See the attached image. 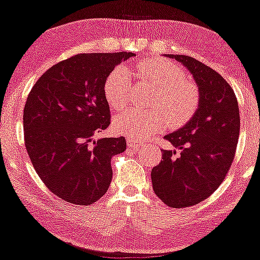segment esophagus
<instances>
[{"label": "esophagus", "mask_w": 260, "mask_h": 260, "mask_svg": "<svg viewBox=\"0 0 260 260\" xmlns=\"http://www.w3.org/2000/svg\"><path fill=\"white\" fill-rule=\"evenodd\" d=\"M127 144H128V146H129V148H132L134 150H139L143 146V144L138 142V140H132V139H128Z\"/></svg>", "instance_id": "obj_1"}]
</instances>
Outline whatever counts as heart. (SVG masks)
Listing matches in <instances>:
<instances>
[{
    "mask_svg": "<svg viewBox=\"0 0 260 260\" xmlns=\"http://www.w3.org/2000/svg\"><path fill=\"white\" fill-rule=\"evenodd\" d=\"M139 76L155 89L150 102L151 111L127 110L114 120V131L128 138L143 140L151 133L160 132L166 124L179 127L185 124L199 108L198 86L185 79L181 68L161 58H151L137 65ZM104 95L109 106L120 110L127 104L129 79L124 69L116 68L106 77Z\"/></svg>",
    "mask_w": 260,
    "mask_h": 260,
    "instance_id": "1",
    "label": "heart"
}]
</instances>
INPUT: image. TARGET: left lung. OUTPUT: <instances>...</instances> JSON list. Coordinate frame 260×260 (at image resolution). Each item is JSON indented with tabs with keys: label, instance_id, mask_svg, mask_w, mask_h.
Returning a JSON list of instances; mask_svg holds the SVG:
<instances>
[{
	"label": "left lung",
	"instance_id": "8db88e82",
	"mask_svg": "<svg viewBox=\"0 0 260 260\" xmlns=\"http://www.w3.org/2000/svg\"><path fill=\"white\" fill-rule=\"evenodd\" d=\"M192 75L199 87V108L180 129L166 134L174 148L162 150L151 171L152 189L172 208L198 205L211 196L230 170L240 134L235 93L217 71L192 57L167 54Z\"/></svg>",
	"mask_w": 260,
	"mask_h": 260
}]
</instances>
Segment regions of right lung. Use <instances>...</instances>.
<instances>
[{"instance_id": "1", "label": "right lung", "mask_w": 260, "mask_h": 260, "mask_svg": "<svg viewBox=\"0 0 260 260\" xmlns=\"http://www.w3.org/2000/svg\"><path fill=\"white\" fill-rule=\"evenodd\" d=\"M134 55L77 54L48 69L27 95L25 146L41 180L59 199L87 206L108 191L111 157L126 150V139H94L110 124L104 82Z\"/></svg>"}]
</instances>
